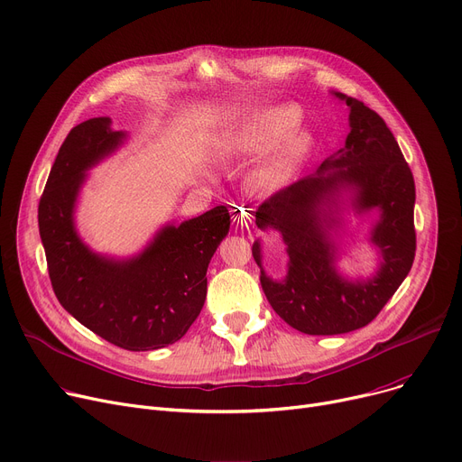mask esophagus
<instances>
[{"mask_svg":"<svg viewBox=\"0 0 462 462\" xmlns=\"http://www.w3.org/2000/svg\"><path fill=\"white\" fill-rule=\"evenodd\" d=\"M234 221H236L237 225H241V226L249 228L251 223H253L251 209H249V208H237V209L234 211Z\"/></svg>","mask_w":462,"mask_h":462,"instance_id":"esophagus-1","label":"esophagus"}]
</instances>
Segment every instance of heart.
<instances>
[{"instance_id":"heart-1","label":"heart","mask_w":462,"mask_h":462,"mask_svg":"<svg viewBox=\"0 0 462 462\" xmlns=\"http://www.w3.org/2000/svg\"><path fill=\"white\" fill-rule=\"evenodd\" d=\"M300 124V110L294 106H270L247 116L223 142V161H247L268 155L253 174L260 190H277L292 181L300 166L312 150V136Z\"/></svg>"}]
</instances>
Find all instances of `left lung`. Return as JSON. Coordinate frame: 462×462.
<instances>
[{
	"label": "left lung",
	"mask_w": 462,
	"mask_h": 462,
	"mask_svg": "<svg viewBox=\"0 0 462 462\" xmlns=\"http://www.w3.org/2000/svg\"><path fill=\"white\" fill-rule=\"evenodd\" d=\"M335 97L350 108L345 148L326 159L317 174L275 192L256 211V226L277 230L288 253L286 277L275 281L265 273L260 241H254L263 294L288 326L307 335L348 333L373 322L416 256V185L393 133L361 101L338 91ZM345 189L358 214L379 209L370 240L381 265L367 280H346L334 268L337 248L330 232L342 224Z\"/></svg>",
	"instance_id": "left-lung-1"
}]
</instances>
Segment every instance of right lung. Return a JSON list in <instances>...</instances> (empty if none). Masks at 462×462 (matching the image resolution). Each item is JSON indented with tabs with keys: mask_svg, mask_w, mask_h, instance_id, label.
Returning <instances> with one entry per match:
<instances>
[{
	"mask_svg": "<svg viewBox=\"0 0 462 462\" xmlns=\"http://www.w3.org/2000/svg\"><path fill=\"white\" fill-rule=\"evenodd\" d=\"M110 125V117H91L67 134L39 202V234L54 294L69 314L119 348L157 350L180 341L200 314L208 265L230 230V213L217 206L166 225L131 258L91 251L75 226V208L88 170L127 140Z\"/></svg>",
	"mask_w": 462,
	"mask_h": 462,
	"instance_id": "add662e5",
	"label": "right lung"
}]
</instances>
